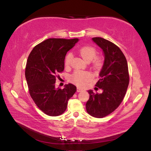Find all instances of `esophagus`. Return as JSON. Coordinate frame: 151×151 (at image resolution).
I'll use <instances>...</instances> for the list:
<instances>
[{
    "label": "esophagus",
    "mask_w": 151,
    "mask_h": 151,
    "mask_svg": "<svg viewBox=\"0 0 151 151\" xmlns=\"http://www.w3.org/2000/svg\"><path fill=\"white\" fill-rule=\"evenodd\" d=\"M82 91H83V89H82L81 88H77V91L78 92H81Z\"/></svg>",
    "instance_id": "esophagus-1"
}]
</instances>
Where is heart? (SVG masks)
I'll use <instances>...</instances> for the list:
<instances>
[{"mask_svg": "<svg viewBox=\"0 0 151 151\" xmlns=\"http://www.w3.org/2000/svg\"><path fill=\"white\" fill-rule=\"evenodd\" d=\"M80 55L85 61L88 62H91L93 60V65L96 68L100 67L102 64V59L101 57L96 56L97 50L94 47H84L79 50ZM73 58L72 54H68L65 57V65L66 67H69ZM93 78V75L91 72L82 71V70H76L70 76V81L74 84L79 86H84L88 82Z\"/></svg>", "mask_w": 151, "mask_h": 151, "instance_id": "obj_1", "label": "heart"}]
</instances>
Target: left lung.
<instances>
[{"label":"left lung","instance_id":"obj_1","mask_svg":"<svg viewBox=\"0 0 151 151\" xmlns=\"http://www.w3.org/2000/svg\"><path fill=\"white\" fill-rule=\"evenodd\" d=\"M92 40L104 56L99 73L101 79L95 85L102 92L95 93L88 90L89 99L86 108L91 116L102 118L113 112L123 101L129 84V69L126 58L117 45L102 37H93Z\"/></svg>","mask_w":151,"mask_h":151}]
</instances>
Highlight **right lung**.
I'll return each mask as SVG.
<instances>
[{
  "label": "right lung",
  "instance_id": "1",
  "mask_svg": "<svg viewBox=\"0 0 151 151\" xmlns=\"http://www.w3.org/2000/svg\"><path fill=\"white\" fill-rule=\"evenodd\" d=\"M78 39L50 38L38 44L28 58L25 77L35 104L49 116H58L66 110L68 101L76 91L72 84L62 89L55 87L57 74L62 72L67 52Z\"/></svg>",
  "mask_w": 151,
  "mask_h": 151
}]
</instances>
